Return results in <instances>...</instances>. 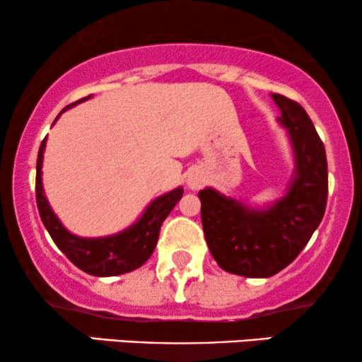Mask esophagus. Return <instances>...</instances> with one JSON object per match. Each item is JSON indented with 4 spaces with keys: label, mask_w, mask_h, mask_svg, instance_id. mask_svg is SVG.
<instances>
[{
    "label": "esophagus",
    "mask_w": 362,
    "mask_h": 362,
    "mask_svg": "<svg viewBox=\"0 0 362 362\" xmlns=\"http://www.w3.org/2000/svg\"><path fill=\"white\" fill-rule=\"evenodd\" d=\"M202 184V177L197 175V173H194V175L189 177V187L190 189H199Z\"/></svg>",
    "instance_id": "34e87169"
}]
</instances>
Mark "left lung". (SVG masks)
Listing matches in <instances>:
<instances>
[{"mask_svg":"<svg viewBox=\"0 0 362 362\" xmlns=\"http://www.w3.org/2000/svg\"><path fill=\"white\" fill-rule=\"evenodd\" d=\"M279 122L288 129L296 173L288 194L269 209H250L213 189L199 192L207 247L223 271L245 277H271L300 255L327 207L325 146L298 102L272 95Z\"/></svg>","mask_w":362,"mask_h":362,"instance_id":"obj_1","label":"left lung"}]
</instances>
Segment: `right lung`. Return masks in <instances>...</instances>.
<instances>
[{
    "label": "right lung",
    "instance_id": "obj_1",
    "mask_svg": "<svg viewBox=\"0 0 362 362\" xmlns=\"http://www.w3.org/2000/svg\"><path fill=\"white\" fill-rule=\"evenodd\" d=\"M86 98H90V95L78 102L86 100ZM78 102L71 103V105H76ZM44 148L45 139L40 144L39 156H37L35 199L40 219H42L44 226L47 228L54 243L59 247V250L78 269L90 274V276H120V274L131 272L141 267L151 257L153 250H155L161 224H163L165 218L170 214V211L182 199L184 189L178 187L172 192L160 195L148 206V209L144 211V214L141 216L138 223H134L131 228L120 231L117 235L105 236V238H80V236L69 233L62 226L57 216L52 213L51 206H49L47 199L44 195L42 177H40L42 175Z\"/></svg>",
    "mask_w": 362,
    "mask_h": 362
}]
</instances>
